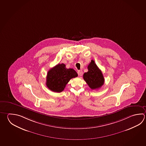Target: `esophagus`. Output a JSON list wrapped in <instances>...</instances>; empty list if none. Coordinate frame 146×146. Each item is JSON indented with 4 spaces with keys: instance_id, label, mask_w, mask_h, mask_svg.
Instances as JSON below:
<instances>
[{
    "instance_id": "esophagus-1",
    "label": "esophagus",
    "mask_w": 146,
    "mask_h": 146,
    "mask_svg": "<svg viewBox=\"0 0 146 146\" xmlns=\"http://www.w3.org/2000/svg\"><path fill=\"white\" fill-rule=\"evenodd\" d=\"M77 73H78V75L79 76H82V75H83V71H78L77 72Z\"/></svg>"
}]
</instances>
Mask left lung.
Instances as JSON below:
<instances>
[{
    "mask_svg": "<svg viewBox=\"0 0 146 146\" xmlns=\"http://www.w3.org/2000/svg\"><path fill=\"white\" fill-rule=\"evenodd\" d=\"M88 71L83 75L84 80L91 89L101 88L104 83V78L102 71L96 66L94 60L88 66Z\"/></svg>",
    "mask_w": 146,
    "mask_h": 146,
    "instance_id": "8db88e82",
    "label": "left lung"
}]
</instances>
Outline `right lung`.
I'll return each instance as SVG.
<instances>
[{"label":"right lung","instance_id":"1","mask_svg":"<svg viewBox=\"0 0 146 146\" xmlns=\"http://www.w3.org/2000/svg\"><path fill=\"white\" fill-rule=\"evenodd\" d=\"M77 76L78 74L74 69H66L63 63L58 64L48 72L46 85L51 91L61 92L70 80Z\"/></svg>","mask_w":146,"mask_h":146}]
</instances>
